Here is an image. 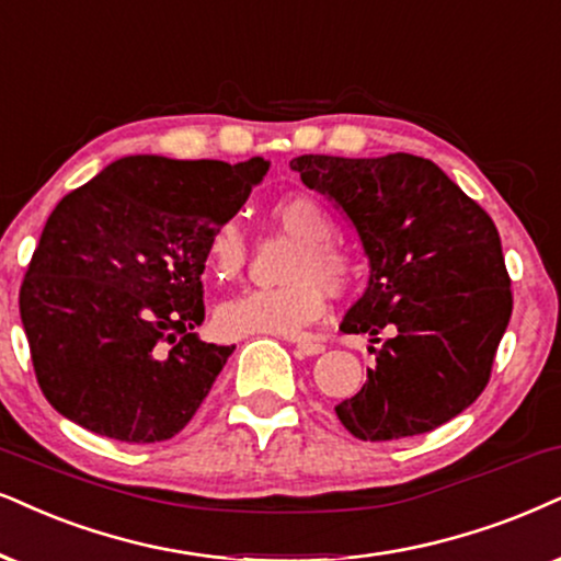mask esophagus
Returning <instances> with one entry per match:
<instances>
[{
    "label": "esophagus",
    "mask_w": 561,
    "mask_h": 561,
    "mask_svg": "<svg viewBox=\"0 0 561 561\" xmlns=\"http://www.w3.org/2000/svg\"><path fill=\"white\" fill-rule=\"evenodd\" d=\"M295 350L297 354H305V357H313V354H321L325 346L321 342H297Z\"/></svg>",
    "instance_id": "esophagus-1"
}]
</instances>
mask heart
<instances>
[{
	"label": "heart",
	"instance_id": "1",
	"mask_svg": "<svg viewBox=\"0 0 561 561\" xmlns=\"http://www.w3.org/2000/svg\"><path fill=\"white\" fill-rule=\"evenodd\" d=\"M268 217L285 236L297 240V251L282 274L287 285L251 289L219 305L217 329L230 339L302 336L329 310L324 287L333 295H344L357 282V259L333 236L336 222L321 198L293 191L274 198ZM204 264L217 282H232L245 272L248 240L236 219H222L211 228L204 245Z\"/></svg>",
	"mask_w": 561,
	"mask_h": 561
}]
</instances>
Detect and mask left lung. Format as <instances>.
I'll list each match as a JSON object with an SVG mask.
<instances>
[{"label":"left lung","instance_id":"8db88e82","mask_svg":"<svg viewBox=\"0 0 561 561\" xmlns=\"http://www.w3.org/2000/svg\"><path fill=\"white\" fill-rule=\"evenodd\" d=\"M305 186L346 211L370 259V285L344 333H370L375 367L339 403L346 432L365 443L424 435L479 399L510 316L513 289L492 217L432 160L300 154ZM391 330V340H380Z\"/></svg>","mask_w":561,"mask_h":561}]
</instances>
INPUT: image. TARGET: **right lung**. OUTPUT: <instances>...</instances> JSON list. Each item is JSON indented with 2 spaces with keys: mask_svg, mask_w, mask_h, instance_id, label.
Listing matches in <instances>:
<instances>
[{
  "mask_svg": "<svg viewBox=\"0 0 561 561\" xmlns=\"http://www.w3.org/2000/svg\"><path fill=\"white\" fill-rule=\"evenodd\" d=\"M268 162L134 154L69 191L20 285L35 380L61 416L122 443L194 420L236 346L198 342L204 245Z\"/></svg>",
  "mask_w": 561,
  "mask_h": 561,
  "instance_id": "1",
  "label": "right lung"
}]
</instances>
